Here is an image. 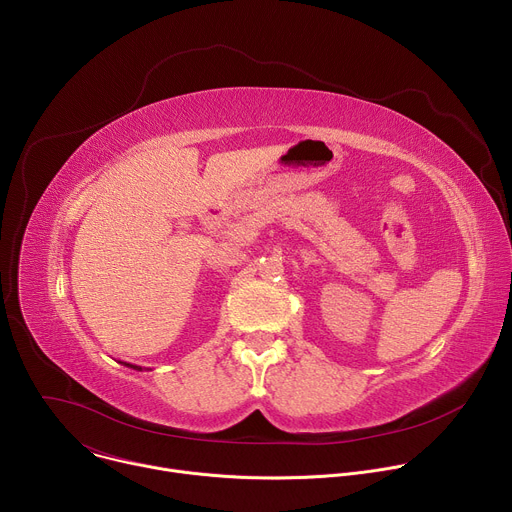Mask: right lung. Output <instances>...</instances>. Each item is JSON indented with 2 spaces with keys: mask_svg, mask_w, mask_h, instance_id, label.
Here are the masks:
<instances>
[{
  "mask_svg": "<svg viewBox=\"0 0 512 512\" xmlns=\"http://www.w3.org/2000/svg\"><path fill=\"white\" fill-rule=\"evenodd\" d=\"M131 369H135V371H141V367H139V369H137V367H133V364H131Z\"/></svg>",
  "mask_w": 512,
  "mask_h": 512,
  "instance_id": "right-lung-1",
  "label": "right lung"
}]
</instances>
